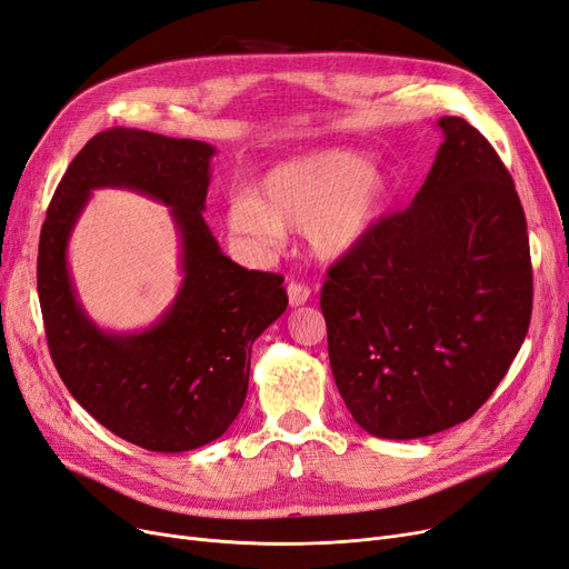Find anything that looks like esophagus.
Segmentation results:
<instances>
[{"label": "esophagus", "mask_w": 569, "mask_h": 569, "mask_svg": "<svg viewBox=\"0 0 569 569\" xmlns=\"http://www.w3.org/2000/svg\"><path fill=\"white\" fill-rule=\"evenodd\" d=\"M286 290H288V305L290 307H302L309 300V296H311L309 288L305 283H296V281L288 283Z\"/></svg>", "instance_id": "34e87169"}]
</instances>
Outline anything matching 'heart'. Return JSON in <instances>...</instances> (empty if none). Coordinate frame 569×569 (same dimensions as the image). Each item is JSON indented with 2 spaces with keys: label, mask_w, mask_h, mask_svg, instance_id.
<instances>
[{
  "label": "heart",
  "mask_w": 569,
  "mask_h": 569,
  "mask_svg": "<svg viewBox=\"0 0 569 569\" xmlns=\"http://www.w3.org/2000/svg\"><path fill=\"white\" fill-rule=\"evenodd\" d=\"M396 192L389 168L349 150H317L277 163L256 194L227 208L229 234L260 250L277 248L283 231H305L311 256L340 262L382 220Z\"/></svg>",
  "instance_id": "heart-1"
}]
</instances>
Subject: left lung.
<instances>
[{
	"instance_id": "obj_1",
	"label": "left lung",
	"mask_w": 569,
	"mask_h": 569,
	"mask_svg": "<svg viewBox=\"0 0 569 569\" xmlns=\"http://www.w3.org/2000/svg\"><path fill=\"white\" fill-rule=\"evenodd\" d=\"M403 213L328 269L335 385L356 425L391 440L467 419L503 380L532 317L528 222L513 178L461 117Z\"/></svg>"
}]
</instances>
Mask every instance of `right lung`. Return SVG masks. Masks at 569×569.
I'll use <instances>...</instances> for the list:
<instances>
[{"label": "right lung", "instance_id": "1", "mask_svg": "<svg viewBox=\"0 0 569 569\" xmlns=\"http://www.w3.org/2000/svg\"><path fill=\"white\" fill-rule=\"evenodd\" d=\"M216 147L140 129L93 136L62 176L39 237L37 288L51 359L74 401L152 452L220 438L243 408L250 349L288 307L279 273L231 262L203 220ZM129 188L169 208L183 281L150 328L104 331L76 298L69 237L96 188Z\"/></svg>", "mask_w": 569, "mask_h": 569}]
</instances>
